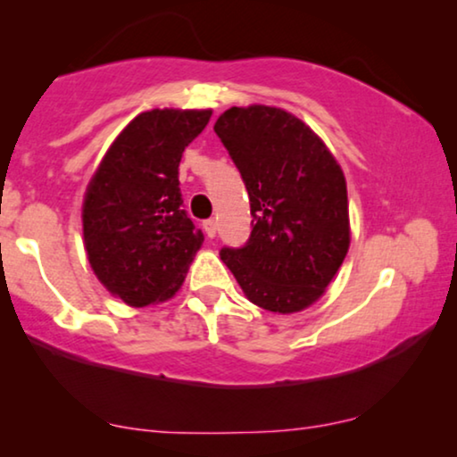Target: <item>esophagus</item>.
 Wrapping results in <instances>:
<instances>
[{"instance_id":"esophagus-1","label":"esophagus","mask_w":457,"mask_h":457,"mask_svg":"<svg viewBox=\"0 0 457 457\" xmlns=\"http://www.w3.org/2000/svg\"><path fill=\"white\" fill-rule=\"evenodd\" d=\"M202 228H204V233L210 237V239L216 235V222L212 220V218H208V220L202 222Z\"/></svg>"}]
</instances>
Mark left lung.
I'll return each mask as SVG.
<instances>
[{
	"mask_svg": "<svg viewBox=\"0 0 457 457\" xmlns=\"http://www.w3.org/2000/svg\"><path fill=\"white\" fill-rule=\"evenodd\" d=\"M214 130L239 168L253 216L245 245L222 247L220 260L260 308H308L349 249L341 166L308 124L280 108H230Z\"/></svg>",
	"mask_w": 457,
	"mask_h": 457,
	"instance_id": "1",
	"label": "left lung"
}]
</instances>
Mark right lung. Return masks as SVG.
Instances as JSON below:
<instances>
[{
  "label": "right lung",
  "mask_w": 457,
  "mask_h": 457,
  "mask_svg": "<svg viewBox=\"0 0 457 457\" xmlns=\"http://www.w3.org/2000/svg\"><path fill=\"white\" fill-rule=\"evenodd\" d=\"M212 110H152L129 122L93 174L83 204L89 264L124 303L166 302L204 233L183 210L179 164Z\"/></svg>",
  "instance_id": "right-lung-1"
}]
</instances>
